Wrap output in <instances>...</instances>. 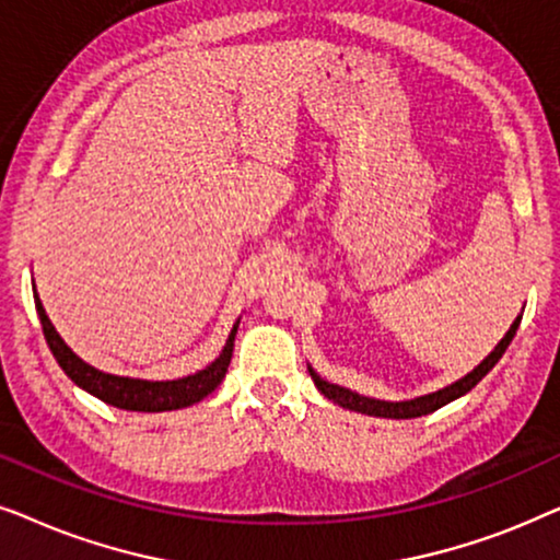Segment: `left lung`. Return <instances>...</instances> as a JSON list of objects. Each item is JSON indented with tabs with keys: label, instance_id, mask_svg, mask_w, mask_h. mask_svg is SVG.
Masks as SVG:
<instances>
[{
	"label": "left lung",
	"instance_id": "1",
	"mask_svg": "<svg viewBox=\"0 0 560 560\" xmlns=\"http://www.w3.org/2000/svg\"><path fill=\"white\" fill-rule=\"evenodd\" d=\"M517 326H520V318L510 326V331L504 334V339L500 343H497L492 354H489L485 362L477 366V370L466 374L464 380L454 382V385H451V387L439 389V393L425 395V397H416V400H408V402H385V400H372V397L349 393V389H343L339 385L324 382L313 370H311V377H313V382H316V387L320 389V393L328 397V400H334L336 405H341V408L364 412V416H377V418H418V416H428V412L439 410L446 402L456 400V397H462V395L469 393V389L477 385V382L485 377V374L492 370L497 362H500V357L504 354V349L510 347V341H512V336H515Z\"/></svg>",
	"mask_w": 560,
	"mask_h": 560
}]
</instances>
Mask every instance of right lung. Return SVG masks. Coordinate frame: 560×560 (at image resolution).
<instances>
[{
  "mask_svg": "<svg viewBox=\"0 0 560 560\" xmlns=\"http://www.w3.org/2000/svg\"><path fill=\"white\" fill-rule=\"evenodd\" d=\"M35 308H37V316H40L45 341H48L52 357L58 359V364L63 366L68 377H71L79 387L86 389V393L98 397V400L109 402L114 408L137 410V412H163V410L188 408V405H194L198 400H203L206 395H211L213 389L221 385V380H224V374L229 370V362H232L234 336H236V326H240L236 324L232 328V336H229L221 357L213 364L206 366V370L188 374V377L183 380H173V382H148V380L114 377V374L98 372L86 362H81V359L66 347V341L60 339L58 331L50 324V318L45 316V308L37 293H35Z\"/></svg>",
  "mask_w": 560,
  "mask_h": 560,
  "instance_id": "1",
  "label": "right lung"
}]
</instances>
